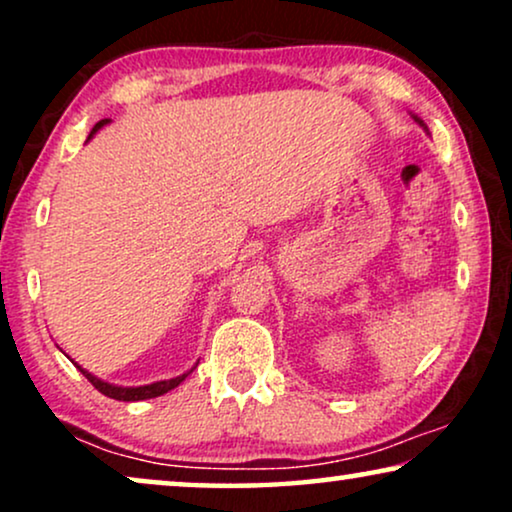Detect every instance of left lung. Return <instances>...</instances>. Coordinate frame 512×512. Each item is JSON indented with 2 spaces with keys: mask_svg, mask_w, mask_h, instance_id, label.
<instances>
[{
  "mask_svg": "<svg viewBox=\"0 0 512 512\" xmlns=\"http://www.w3.org/2000/svg\"><path fill=\"white\" fill-rule=\"evenodd\" d=\"M417 121H419V118H417ZM419 125H424V123H422V121H419Z\"/></svg>",
  "mask_w": 512,
  "mask_h": 512,
  "instance_id": "obj_1",
  "label": "left lung"
}]
</instances>
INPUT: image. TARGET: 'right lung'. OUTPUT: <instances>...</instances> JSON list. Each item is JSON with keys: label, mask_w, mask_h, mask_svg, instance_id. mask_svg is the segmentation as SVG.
Returning a JSON list of instances; mask_svg holds the SVG:
<instances>
[{"label": "right lung", "mask_w": 512, "mask_h": 512, "mask_svg": "<svg viewBox=\"0 0 512 512\" xmlns=\"http://www.w3.org/2000/svg\"><path fill=\"white\" fill-rule=\"evenodd\" d=\"M107 123V118H104V121H100L95 125L93 130H90V137L95 135L97 130L102 128V125ZM88 137V139H90ZM81 370L83 375H86V380L93 384V387L100 391V394H104V396H109V398H116V401H146V398H156V396H163V394H167V391L170 389H174V387H179L181 382L186 380L188 377V373H191V370H188V373H184V375H179V377H172V380H163V382H153V384H146V387H116V384H109V382H102L100 377H95V375H90L88 370H83L81 366H76Z\"/></svg>", "instance_id": "add662e5"}]
</instances>
